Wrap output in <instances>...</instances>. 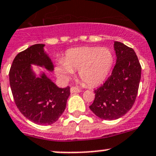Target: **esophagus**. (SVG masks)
Segmentation results:
<instances>
[{
  "instance_id": "obj_1",
  "label": "esophagus",
  "mask_w": 156,
  "mask_h": 156,
  "mask_svg": "<svg viewBox=\"0 0 156 156\" xmlns=\"http://www.w3.org/2000/svg\"><path fill=\"white\" fill-rule=\"evenodd\" d=\"M70 91L71 93H79L81 92V90L78 87H72L70 88Z\"/></svg>"
}]
</instances>
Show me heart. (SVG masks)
<instances>
[{"label":"heart","mask_w":156,"mask_h":156,"mask_svg":"<svg viewBox=\"0 0 156 156\" xmlns=\"http://www.w3.org/2000/svg\"><path fill=\"white\" fill-rule=\"evenodd\" d=\"M114 62L113 53L108 48L78 47L71 49L55 68V73L66 80L78 69V75L88 86H97L105 80Z\"/></svg>","instance_id":"obj_1"}]
</instances>
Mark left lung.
<instances>
[{"mask_svg":"<svg viewBox=\"0 0 156 156\" xmlns=\"http://www.w3.org/2000/svg\"><path fill=\"white\" fill-rule=\"evenodd\" d=\"M113 46L116 65L104 84L94 90V101L89 107L102 120H116L132 108L141 79V66L133 49L117 41Z\"/></svg>","mask_w":156,"mask_h":156,"instance_id":"1","label":"left lung"}]
</instances>
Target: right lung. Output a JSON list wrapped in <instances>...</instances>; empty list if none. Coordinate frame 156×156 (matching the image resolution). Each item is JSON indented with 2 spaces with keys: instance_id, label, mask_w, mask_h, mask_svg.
Segmentation results:
<instances>
[{
  "instance_id": "add662e5",
  "label": "right lung",
  "mask_w": 156,
  "mask_h": 156,
  "mask_svg": "<svg viewBox=\"0 0 156 156\" xmlns=\"http://www.w3.org/2000/svg\"><path fill=\"white\" fill-rule=\"evenodd\" d=\"M44 46L33 45L18 53L10 67L9 79L15 104L21 113L36 124L50 125L64 112L70 87L60 88L43 72L36 77L32 65L49 72L54 70Z\"/></svg>"
}]
</instances>
